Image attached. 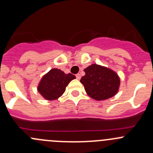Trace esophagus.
Listing matches in <instances>:
<instances>
[{
	"label": "esophagus",
	"instance_id": "obj_1",
	"mask_svg": "<svg viewBox=\"0 0 153 153\" xmlns=\"http://www.w3.org/2000/svg\"><path fill=\"white\" fill-rule=\"evenodd\" d=\"M75 76H76V78L78 80L81 79V75H80V74H77V75H75Z\"/></svg>",
	"mask_w": 153,
	"mask_h": 153
}]
</instances>
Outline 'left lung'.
<instances>
[{"mask_svg": "<svg viewBox=\"0 0 153 153\" xmlns=\"http://www.w3.org/2000/svg\"><path fill=\"white\" fill-rule=\"evenodd\" d=\"M81 79L89 96L97 101L112 98L118 92L120 78L116 72L105 67L93 64L84 69Z\"/></svg>", "mask_w": 153, "mask_h": 153, "instance_id": "obj_1", "label": "left lung"}]
</instances>
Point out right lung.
Here are the masks:
<instances>
[{
    "label": "right lung",
    "mask_w": 153,
    "mask_h": 153,
    "mask_svg": "<svg viewBox=\"0 0 153 153\" xmlns=\"http://www.w3.org/2000/svg\"><path fill=\"white\" fill-rule=\"evenodd\" d=\"M75 76L72 74H65L58 69H52L43 76L38 86V91L45 99L52 101L63 95L66 87Z\"/></svg>",
    "instance_id": "right-lung-1"
}]
</instances>
